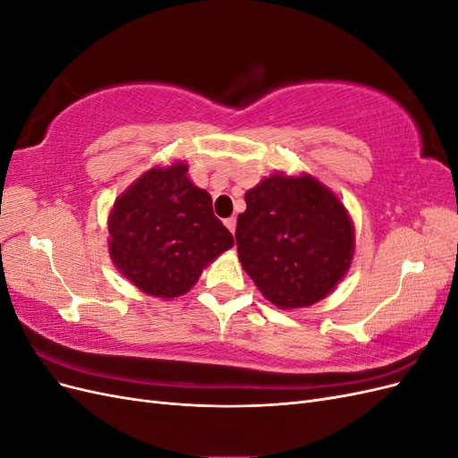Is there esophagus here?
Instances as JSON below:
<instances>
[{"instance_id":"1","label":"esophagus","mask_w":458,"mask_h":458,"mask_svg":"<svg viewBox=\"0 0 458 458\" xmlns=\"http://www.w3.org/2000/svg\"><path fill=\"white\" fill-rule=\"evenodd\" d=\"M224 224H225V227L234 234V229H237V219H234V217H227V219L224 221Z\"/></svg>"}]
</instances>
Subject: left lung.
Instances as JSON below:
<instances>
[{
    "label": "left lung",
    "instance_id": "1",
    "mask_svg": "<svg viewBox=\"0 0 458 458\" xmlns=\"http://www.w3.org/2000/svg\"><path fill=\"white\" fill-rule=\"evenodd\" d=\"M237 219L242 269L279 310L325 300L348 275L355 227L338 195L310 174L275 172L246 191Z\"/></svg>",
    "mask_w": 458,
    "mask_h": 458
}]
</instances>
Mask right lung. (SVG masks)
I'll list each match as a JSON object with an SVG mask.
<instances>
[{"label": "right lung", "instance_id": "1", "mask_svg": "<svg viewBox=\"0 0 458 458\" xmlns=\"http://www.w3.org/2000/svg\"><path fill=\"white\" fill-rule=\"evenodd\" d=\"M175 160L152 165L114 200L106 219L108 254L123 279L148 296L174 300L234 244L214 216L212 197Z\"/></svg>", "mask_w": 458, "mask_h": 458}]
</instances>
